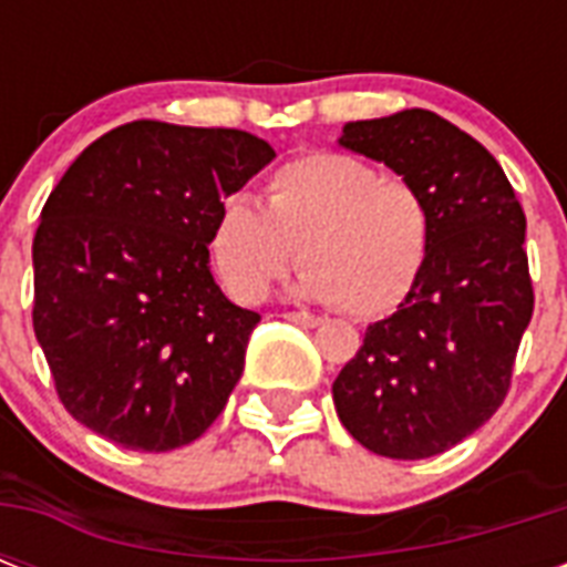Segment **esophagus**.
<instances>
[{"instance_id":"obj_1","label":"esophagus","mask_w":567,"mask_h":567,"mask_svg":"<svg viewBox=\"0 0 567 567\" xmlns=\"http://www.w3.org/2000/svg\"><path fill=\"white\" fill-rule=\"evenodd\" d=\"M282 318L293 320V323H300V327H309V329H315V327H320V323H323L318 315H309V311H285Z\"/></svg>"}]
</instances>
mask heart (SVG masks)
<instances>
[{
	"label": "heart",
	"mask_w": 567,
	"mask_h": 567,
	"mask_svg": "<svg viewBox=\"0 0 567 567\" xmlns=\"http://www.w3.org/2000/svg\"><path fill=\"white\" fill-rule=\"evenodd\" d=\"M432 214L412 182L344 153H309L270 173L265 205L231 196L208 249L238 300H261L300 252L293 291L382 318L412 293L430 256Z\"/></svg>",
	"instance_id": "heart-1"
}]
</instances>
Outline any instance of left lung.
Returning <instances> with one entry per match:
<instances>
[{
	"label": "left lung",
	"mask_w": 567,
	"mask_h": 567,
	"mask_svg": "<svg viewBox=\"0 0 567 567\" xmlns=\"http://www.w3.org/2000/svg\"><path fill=\"white\" fill-rule=\"evenodd\" d=\"M338 144L412 182L432 214L421 279L332 382L338 417L379 456H439L509 391L533 318L527 217L494 155L432 111L355 120Z\"/></svg>",
	"instance_id": "8db88e82"
}]
</instances>
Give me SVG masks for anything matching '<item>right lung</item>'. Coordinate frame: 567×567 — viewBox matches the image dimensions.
<instances>
[{
    "label": "right lung",
    "instance_id": "1",
    "mask_svg": "<svg viewBox=\"0 0 567 567\" xmlns=\"http://www.w3.org/2000/svg\"><path fill=\"white\" fill-rule=\"evenodd\" d=\"M240 128L135 120L49 194L31 247L34 336L75 421L126 450L196 441L244 373L261 318L208 267L217 208L274 162Z\"/></svg>",
    "mask_w": 567,
    "mask_h": 567
}]
</instances>
